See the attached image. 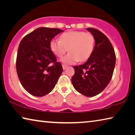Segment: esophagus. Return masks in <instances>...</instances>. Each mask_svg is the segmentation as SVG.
<instances>
[{
    "label": "esophagus",
    "instance_id": "esophagus-1",
    "mask_svg": "<svg viewBox=\"0 0 135 135\" xmlns=\"http://www.w3.org/2000/svg\"><path fill=\"white\" fill-rule=\"evenodd\" d=\"M67 65H62V68H63V70H65L66 69V68H67Z\"/></svg>",
    "mask_w": 135,
    "mask_h": 135
}]
</instances>
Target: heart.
<instances>
[{
  "label": "heart",
  "mask_w": 135,
  "mask_h": 135,
  "mask_svg": "<svg viewBox=\"0 0 135 135\" xmlns=\"http://www.w3.org/2000/svg\"><path fill=\"white\" fill-rule=\"evenodd\" d=\"M95 46V38L90 33L72 31L65 32L59 40L50 42V49L55 55L61 57L67 50V55L61 59L65 64H73L78 61L84 62L92 55Z\"/></svg>",
  "instance_id": "1"
}]
</instances>
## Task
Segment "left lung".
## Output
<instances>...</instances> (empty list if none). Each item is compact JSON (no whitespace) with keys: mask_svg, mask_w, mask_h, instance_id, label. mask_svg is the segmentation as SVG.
<instances>
[{"mask_svg":"<svg viewBox=\"0 0 135 135\" xmlns=\"http://www.w3.org/2000/svg\"><path fill=\"white\" fill-rule=\"evenodd\" d=\"M87 30L95 38L92 55L85 63L74 66L75 73L71 82L75 89L88 97H92L104 90L113 76L116 57L113 45L102 32L93 28Z\"/></svg>","mask_w":135,"mask_h":135,"instance_id":"left-lung-1","label":"left lung"}]
</instances>
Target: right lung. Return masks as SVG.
I'll return each instance as SVG.
<instances>
[{"label":"right lung","instance_id":"right-lung-1","mask_svg":"<svg viewBox=\"0 0 135 135\" xmlns=\"http://www.w3.org/2000/svg\"><path fill=\"white\" fill-rule=\"evenodd\" d=\"M59 28L40 27L21 40L16 68L22 86L30 94L42 97L54 89L62 67L50 49V42L63 32ZM52 65H51V64Z\"/></svg>","mask_w":135,"mask_h":135}]
</instances>
